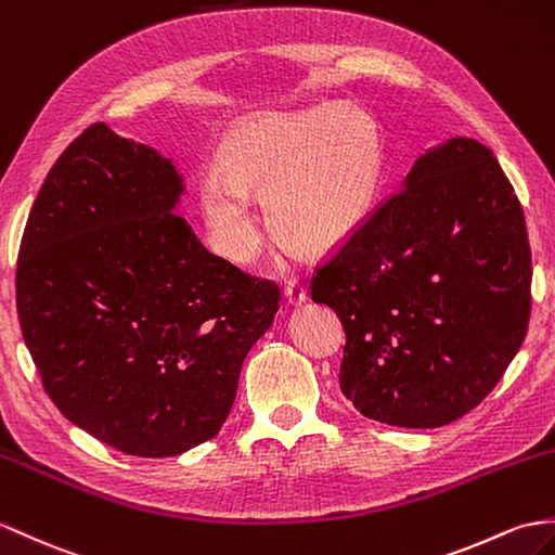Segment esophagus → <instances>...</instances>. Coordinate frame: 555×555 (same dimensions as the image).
Listing matches in <instances>:
<instances>
[{
  "label": "esophagus",
  "mask_w": 555,
  "mask_h": 555,
  "mask_svg": "<svg viewBox=\"0 0 555 555\" xmlns=\"http://www.w3.org/2000/svg\"><path fill=\"white\" fill-rule=\"evenodd\" d=\"M283 295L291 305H302L307 300V291L302 288V283L298 279H288L286 288H283Z\"/></svg>",
  "instance_id": "obj_1"
}]
</instances>
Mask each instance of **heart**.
<instances>
[{
	"instance_id": "1",
	"label": "heart",
	"mask_w": 555,
	"mask_h": 555,
	"mask_svg": "<svg viewBox=\"0 0 555 555\" xmlns=\"http://www.w3.org/2000/svg\"><path fill=\"white\" fill-rule=\"evenodd\" d=\"M224 167L201 182L217 253L248 264L260 250L262 229L248 193L262 196L279 238L321 253L340 246L369 217L383 182V141L366 111L324 103L246 125L231 137Z\"/></svg>"
}]
</instances>
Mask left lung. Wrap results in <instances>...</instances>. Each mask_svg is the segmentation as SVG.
<instances>
[{"instance_id":"left-lung-1","label":"left lung","mask_w":555,"mask_h":555,"mask_svg":"<svg viewBox=\"0 0 555 555\" xmlns=\"http://www.w3.org/2000/svg\"><path fill=\"white\" fill-rule=\"evenodd\" d=\"M532 255L494 153L421 156L309 281L345 328L340 390L366 418L440 428L494 390L525 340Z\"/></svg>"}]
</instances>
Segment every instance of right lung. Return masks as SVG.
I'll use <instances>...</instances> for the list:
<instances>
[{"label":"right lung","mask_w":555,"mask_h":555,"mask_svg":"<svg viewBox=\"0 0 555 555\" xmlns=\"http://www.w3.org/2000/svg\"><path fill=\"white\" fill-rule=\"evenodd\" d=\"M182 191L170 160L96 122L49 170L21 238L16 309L44 392L132 456L219 433L281 302L274 281L203 246L175 212Z\"/></svg>","instance_id":"1"}]
</instances>
